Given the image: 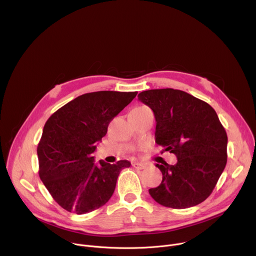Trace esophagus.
<instances>
[{"label": "esophagus", "mask_w": 256, "mask_h": 256, "mask_svg": "<svg viewBox=\"0 0 256 256\" xmlns=\"http://www.w3.org/2000/svg\"><path fill=\"white\" fill-rule=\"evenodd\" d=\"M132 167H134L136 169H144V165L142 163H138V162H134L132 163Z\"/></svg>", "instance_id": "34e87169"}]
</instances>
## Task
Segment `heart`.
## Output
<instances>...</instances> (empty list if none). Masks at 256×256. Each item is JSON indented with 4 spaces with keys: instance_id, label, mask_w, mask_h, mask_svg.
<instances>
[{
    "instance_id": "heart-1",
    "label": "heart",
    "mask_w": 256,
    "mask_h": 256,
    "mask_svg": "<svg viewBox=\"0 0 256 256\" xmlns=\"http://www.w3.org/2000/svg\"><path fill=\"white\" fill-rule=\"evenodd\" d=\"M138 108H144V107H138V108H134V109H138Z\"/></svg>"
}]
</instances>
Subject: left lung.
Wrapping results in <instances>:
<instances>
[{"instance_id": "obj_1", "label": "left lung", "mask_w": 256, "mask_h": 256, "mask_svg": "<svg viewBox=\"0 0 256 256\" xmlns=\"http://www.w3.org/2000/svg\"><path fill=\"white\" fill-rule=\"evenodd\" d=\"M138 99L156 120V142L173 153L177 163L156 164L162 172L159 186L149 194L172 208L194 206L208 198L227 163L226 130L206 102L171 88L142 91Z\"/></svg>"}]
</instances>
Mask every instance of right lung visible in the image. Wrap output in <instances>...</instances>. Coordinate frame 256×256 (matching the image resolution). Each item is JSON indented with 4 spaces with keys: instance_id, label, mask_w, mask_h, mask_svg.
Returning a JSON list of instances; mask_svg holds the SVG:
<instances>
[{
    "instance_id": "right-lung-1",
    "label": "right lung",
    "mask_w": 256,
    "mask_h": 256,
    "mask_svg": "<svg viewBox=\"0 0 256 256\" xmlns=\"http://www.w3.org/2000/svg\"><path fill=\"white\" fill-rule=\"evenodd\" d=\"M138 92L83 94L56 110L46 122L38 147L40 177L54 200L68 212L83 214L104 206L114 192L128 160L95 163L96 142Z\"/></svg>"
}]
</instances>
